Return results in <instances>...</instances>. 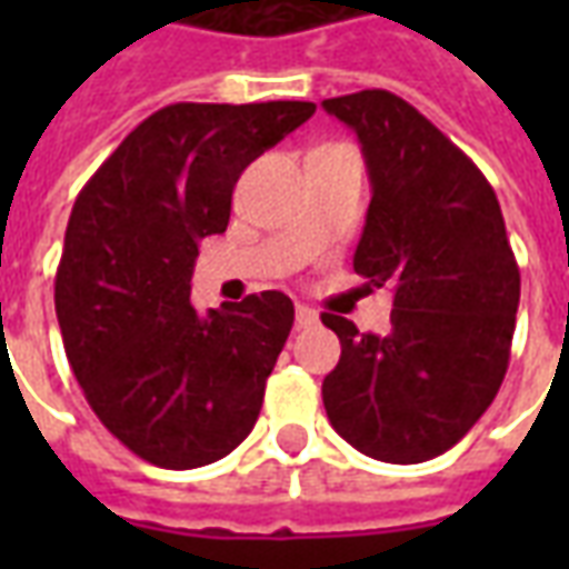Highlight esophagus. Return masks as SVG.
I'll list each match as a JSON object with an SVG mask.
<instances>
[{"label": "esophagus", "mask_w": 569, "mask_h": 569, "mask_svg": "<svg viewBox=\"0 0 569 569\" xmlns=\"http://www.w3.org/2000/svg\"><path fill=\"white\" fill-rule=\"evenodd\" d=\"M320 322V313L308 305H298L296 308V326L298 329H310V326H317Z\"/></svg>", "instance_id": "34e87169"}]
</instances>
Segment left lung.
Instances as JSON below:
<instances>
[{"label":"left lung","instance_id":"left-lung-1","mask_svg":"<svg viewBox=\"0 0 569 569\" xmlns=\"http://www.w3.org/2000/svg\"><path fill=\"white\" fill-rule=\"evenodd\" d=\"M371 179L353 271L393 289L390 329L322 313L341 359L322 381L335 432L383 463H423L488 411L509 366L521 273L476 163L390 91L322 100Z\"/></svg>","mask_w":569,"mask_h":569}]
</instances>
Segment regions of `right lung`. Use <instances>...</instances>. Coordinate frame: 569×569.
Returning <instances> with one entry per match:
<instances>
[{
	"instance_id": "add662e5",
	"label": "right lung",
	"mask_w": 569,
	"mask_h": 569,
	"mask_svg": "<svg viewBox=\"0 0 569 569\" xmlns=\"http://www.w3.org/2000/svg\"><path fill=\"white\" fill-rule=\"evenodd\" d=\"M313 112L163 106L76 198L54 280L67 359L93 415L149 463H216L259 420L296 308L268 289L198 313L191 273L200 240L228 228L240 173Z\"/></svg>"
}]
</instances>
